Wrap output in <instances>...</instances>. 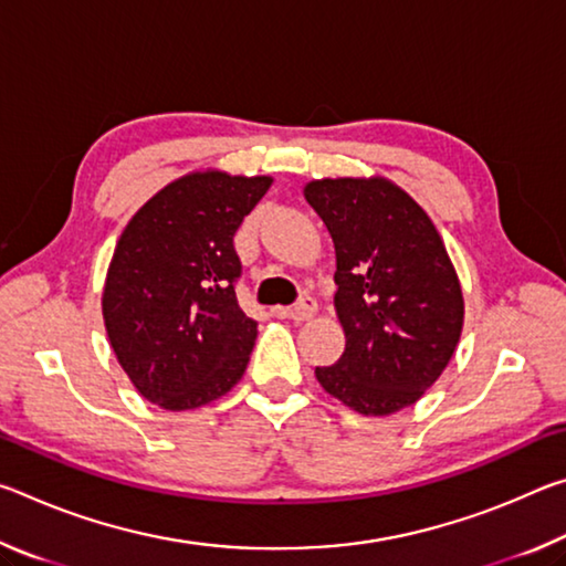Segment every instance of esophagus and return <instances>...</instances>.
<instances>
[{
	"mask_svg": "<svg viewBox=\"0 0 566 566\" xmlns=\"http://www.w3.org/2000/svg\"><path fill=\"white\" fill-rule=\"evenodd\" d=\"M314 312H317V302H314L312 296H302V300L296 302L294 306H276V317L294 319V322L312 319Z\"/></svg>",
	"mask_w": 566,
	"mask_h": 566,
	"instance_id": "esophagus-1",
	"label": "esophagus"
}]
</instances>
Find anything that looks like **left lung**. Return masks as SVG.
<instances>
[{
    "instance_id": "8db88e82",
    "label": "left lung",
    "mask_w": 566,
    "mask_h": 566,
    "mask_svg": "<svg viewBox=\"0 0 566 566\" xmlns=\"http://www.w3.org/2000/svg\"><path fill=\"white\" fill-rule=\"evenodd\" d=\"M306 202L337 252L334 306L347 337L319 385L364 417L411 407L457 349L464 300L454 264L427 217L389 179H314Z\"/></svg>"
}]
</instances>
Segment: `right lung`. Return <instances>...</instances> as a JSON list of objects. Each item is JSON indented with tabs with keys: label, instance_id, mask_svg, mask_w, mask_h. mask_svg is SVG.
Returning <instances> with one entry per match:
<instances>
[{
	"label": "right lung",
	"instance_id": "1",
	"mask_svg": "<svg viewBox=\"0 0 566 566\" xmlns=\"http://www.w3.org/2000/svg\"><path fill=\"white\" fill-rule=\"evenodd\" d=\"M270 187L272 177L191 171L124 227L102 314L117 361L151 405L197 409L242 379L256 322L237 302L234 234Z\"/></svg>",
	"mask_w": 566,
	"mask_h": 566
}]
</instances>
